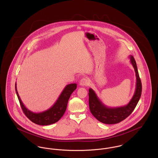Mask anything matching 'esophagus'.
I'll list each match as a JSON object with an SVG mask.
<instances>
[{
    "label": "esophagus",
    "mask_w": 158,
    "mask_h": 158,
    "mask_svg": "<svg viewBox=\"0 0 158 158\" xmlns=\"http://www.w3.org/2000/svg\"><path fill=\"white\" fill-rule=\"evenodd\" d=\"M79 84L81 86H87L89 84V80L87 78H83L82 79L80 80V81L79 82Z\"/></svg>",
    "instance_id": "34e87169"
}]
</instances>
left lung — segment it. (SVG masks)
Wrapping results in <instances>:
<instances>
[{"label":"left lung","instance_id":"left-lung-1","mask_svg":"<svg viewBox=\"0 0 158 158\" xmlns=\"http://www.w3.org/2000/svg\"><path fill=\"white\" fill-rule=\"evenodd\" d=\"M130 62L135 69L136 77L135 94L130 102L123 106L110 108L102 103L92 89H89V105L92 114L100 122L105 124H115L128 117L135 108L142 94V83L139 75L135 60L132 55L130 56Z\"/></svg>","mask_w":158,"mask_h":158}]
</instances>
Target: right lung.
Masks as SVG:
<instances>
[{
  "label": "right lung",
  "mask_w": 158,
  "mask_h": 158,
  "mask_svg": "<svg viewBox=\"0 0 158 158\" xmlns=\"http://www.w3.org/2000/svg\"><path fill=\"white\" fill-rule=\"evenodd\" d=\"M76 88V83L66 85L55 104L50 108L41 113H36L28 110L23 104L17 90L16 83L15 84L16 92L23 112L32 122L40 125H48L55 123L63 117L67 108L68 100Z\"/></svg>",
  "instance_id": "1"
}]
</instances>
